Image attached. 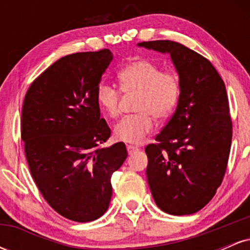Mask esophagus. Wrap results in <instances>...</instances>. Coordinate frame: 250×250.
<instances>
[{"mask_svg": "<svg viewBox=\"0 0 250 250\" xmlns=\"http://www.w3.org/2000/svg\"><path fill=\"white\" fill-rule=\"evenodd\" d=\"M127 150H128V154L129 155H133L134 153H136L137 150H139V148L137 147H135V146H127Z\"/></svg>", "mask_w": 250, "mask_h": 250, "instance_id": "34e87169", "label": "esophagus"}]
</instances>
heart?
Segmentation results:
<instances>
[{
	"instance_id": "heart-1",
	"label": "heart",
	"mask_w": 250,
	"mask_h": 250,
	"mask_svg": "<svg viewBox=\"0 0 250 250\" xmlns=\"http://www.w3.org/2000/svg\"><path fill=\"white\" fill-rule=\"evenodd\" d=\"M117 82L122 93L137 94V114L122 119L114 128V134L120 141L139 145L153 131V116L162 120L173 113L180 96L179 77L171 71H161L156 63L141 59L123 67L117 74ZM97 103L105 115L116 117L120 113V91L101 84L97 89Z\"/></svg>"
}]
</instances>
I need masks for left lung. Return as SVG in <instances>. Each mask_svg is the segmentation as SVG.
<instances>
[{
    "mask_svg": "<svg viewBox=\"0 0 250 250\" xmlns=\"http://www.w3.org/2000/svg\"><path fill=\"white\" fill-rule=\"evenodd\" d=\"M137 47L169 54L180 81L174 115L157 143L146 147L149 188L165 213L194 214L213 199L228 163L233 131L225 82L206 57L181 43Z\"/></svg>",
    "mask_w": 250,
    "mask_h": 250,
    "instance_id": "1",
    "label": "left lung"
}]
</instances>
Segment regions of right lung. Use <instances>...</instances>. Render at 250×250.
Masks as SVG:
<instances>
[{
    "instance_id": "obj_1",
    "label": "right lung",
    "mask_w": 250,
    "mask_h": 250,
    "mask_svg": "<svg viewBox=\"0 0 250 250\" xmlns=\"http://www.w3.org/2000/svg\"><path fill=\"white\" fill-rule=\"evenodd\" d=\"M109 49L67 55L31 83L25 94L21 137L31 176L50 207L65 219L89 222L110 203L111 175L127 159L125 143L110 137L97 89Z\"/></svg>"
}]
</instances>
